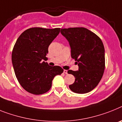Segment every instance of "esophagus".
I'll list each match as a JSON object with an SVG mask.
<instances>
[{
	"instance_id": "esophagus-1",
	"label": "esophagus",
	"mask_w": 122,
	"mask_h": 122,
	"mask_svg": "<svg viewBox=\"0 0 122 122\" xmlns=\"http://www.w3.org/2000/svg\"><path fill=\"white\" fill-rule=\"evenodd\" d=\"M63 72H64V74H67V70H65V69H64V70L63 71Z\"/></svg>"
}]
</instances>
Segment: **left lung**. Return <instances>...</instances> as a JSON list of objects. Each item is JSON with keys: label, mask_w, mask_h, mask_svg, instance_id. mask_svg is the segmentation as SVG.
I'll return each instance as SVG.
<instances>
[{"label": "left lung", "mask_w": 122, "mask_h": 122, "mask_svg": "<svg viewBox=\"0 0 122 122\" xmlns=\"http://www.w3.org/2000/svg\"><path fill=\"white\" fill-rule=\"evenodd\" d=\"M61 33L69 42L71 57L79 66L76 71H67L75 77L69 89L77 94L91 92L99 83L105 69V50L102 40L82 27L61 28Z\"/></svg>", "instance_id": "1"}]
</instances>
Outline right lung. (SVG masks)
Here are the masks:
<instances>
[{"instance_id":"add662e5","label":"right lung","mask_w":122,"mask_h":122,"mask_svg":"<svg viewBox=\"0 0 122 122\" xmlns=\"http://www.w3.org/2000/svg\"><path fill=\"white\" fill-rule=\"evenodd\" d=\"M60 28H31L23 31L17 39L12 54L15 76L21 87L35 95L51 89L52 81L60 75V66H50L45 63L48 47L58 35Z\"/></svg>"}]
</instances>
